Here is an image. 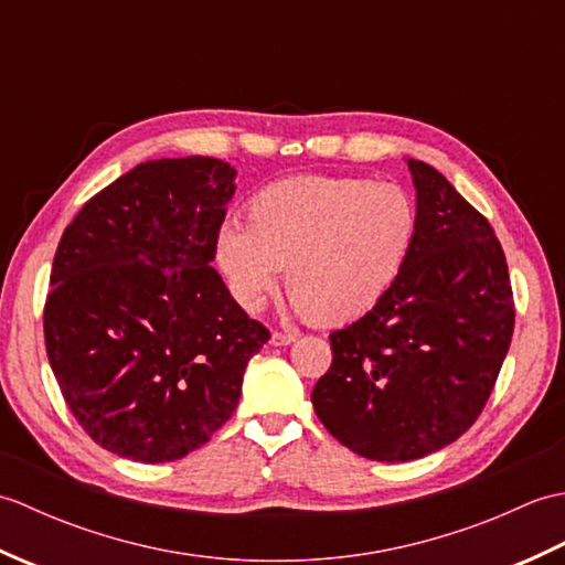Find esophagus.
<instances>
[{
    "instance_id": "1",
    "label": "esophagus",
    "mask_w": 565,
    "mask_h": 565,
    "mask_svg": "<svg viewBox=\"0 0 565 565\" xmlns=\"http://www.w3.org/2000/svg\"><path fill=\"white\" fill-rule=\"evenodd\" d=\"M294 340H296V334H291V332H271L269 344H274V347H286V344H291Z\"/></svg>"
}]
</instances>
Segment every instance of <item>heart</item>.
<instances>
[{
  "label": "heart",
  "instance_id": "heart-1",
  "mask_svg": "<svg viewBox=\"0 0 565 565\" xmlns=\"http://www.w3.org/2000/svg\"><path fill=\"white\" fill-rule=\"evenodd\" d=\"M417 231L415 199L401 184L303 174L255 194L249 223L225 221L215 262L247 313H259L286 267L291 313L344 326L398 284Z\"/></svg>",
  "mask_w": 565,
  "mask_h": 565
}]
</instances>
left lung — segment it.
Instances as JSON below:
<instances>
[{"mask_svg": "<svg viewBox=\"0 0 565 565\" xmlns=\"http://www.w3.org/2000/svg\"><path fill=\"white\" fill-rule=\"evenodd\" d=\"M417 243L383 301L330 334L310 401L330 435L371 461H413L459 439L505 362L514 303L493 227L447 177L407 158Z\"/></svg>", "mask_w": 565, "mask_h": 565, "instance_id": "left-lung-1", "label": "left lung"}]
</instances>
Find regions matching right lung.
I'll list each match as a JSON object with an SVG mask.
<instances>
[{
	"label": "right lung",
	"mask_w": 565,
	"mask_h": 565,
	"mask_svg": "<svg viewBox=\"0 0 565 565\" xmlns=\"http://www.w3.org/2000/svg\"><path fill=\"white\" fill-rule=\"evenodd\" d=\"M235 177L201 154L142 162L60 237L47 362L82 429L124 459L164 463L203 447L269 340L211 267Z\"/></svg>",
	"instance_id": "add662e5"
}]
</instances>
